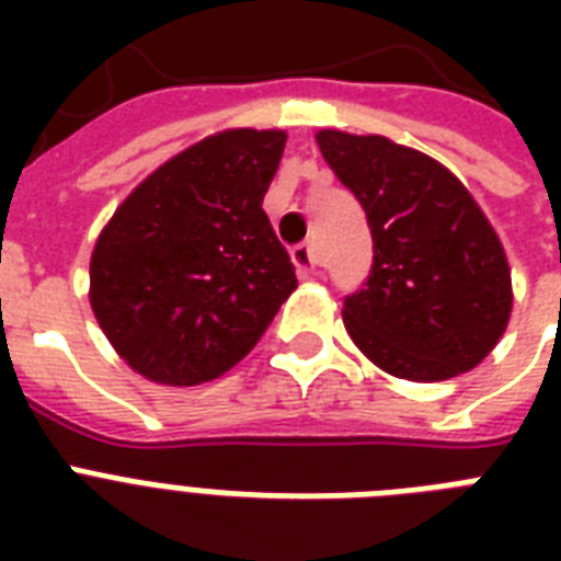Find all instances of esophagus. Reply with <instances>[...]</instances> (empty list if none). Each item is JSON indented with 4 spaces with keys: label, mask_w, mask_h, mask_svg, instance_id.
<instances>
[{
    "label": "esophagus",
    "mask_w": 561,
    "mask_h": 561,
    "mask_svg": "<svg viewBox=\"0 0 561 561\" xmlns=\"http://www.w3.org/2000/svg\"><path fill=\"white\" fill-rule=\"evenodd\" d=\"M290 262H294V267L297 271H314V264H317V255H314V247L308 244H297L294 250H290Z\"/></svg>",
    "instance_id": "esophagus-1"
}]
</instances>
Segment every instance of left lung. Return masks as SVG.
<instances>
[{"label": "left lung", "mask_w": 561, "mask_h": 561, "mask_svg": "<svg viewBox=\"0 0 561 561\" xmlns=\"http://www.w3.org/2000/svg\"><path fill=\"white\" fill-rule=\"evenodd\" d=\"M317 145L373 232V271L343 299L355 346L408 381H445L478 367L510 323L513 279L469 188L387 136L320 130Z\"/></svg>", "instance_id": "8db88e82"}]
</instances>
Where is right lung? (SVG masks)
Instances as JSON below:
<instances>
[{"instance_id":"add662e5","label":"right lung","mask_w":561,"mask_h":561,"mask_svg":"<svg viewBox=\"0 0 561 561\" xmlns=\"http://www.w3.org/2000/svg\"><path fill=\"white\" fill-rule=\"evenodd\" d=\"M282 130H224L139 183L95 241L90 302L113 350L171 387L218 378L297 288L262 209Z\"/></svg>"}]
</instances>
